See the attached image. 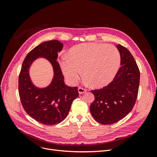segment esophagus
Wrapping results in <instances>:
<instances>
[{"label":"esophagus","mask_w":157,"mask_h":157,"mask_svg":"<svg viewBox=\"0 0 157 157\" xmlns=\"http://www.w3.org/2000/svg\"><path fill=\"white\" fill-rule=\"evenodd\" d=\"M78 90L79 94H84V93H85V92H86V89H85V88H82V87H81V86H79Z\"/></svg>","instance_id":"obj_1"}]
</instances>
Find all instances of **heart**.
Segmentation results:
<instances>
[{
	"label": "heart",
	"mask_w": 157,
	"mask_h": 157,
	"mask_svg": "<svg viewBox=\"0 0 157 157\" xmlns=\"http://www.w3.org/2000/svg\"><path fill=\"white\" fill-rule=\"evenodd\" d=\"M120 63V53L115 46L86 43L73 47L70 50V57H62L60 66L70 84H76L83 71L84 78L90 86L101 88L113 80Z\"/></svg>",
	"instance_id": "b5f03b06"
}]
</instances>
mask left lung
I'll use <instances>...</instances> for the list:
<instances>
[{"label":"left lung","mask_w":157,"mask_h":157,"mask_svg":"<svg viewBox=\"0 0 157 157\" xmlns=\"http://www.w3.org/2000/svg\"><path fill=\"white\" fill-rule=\"evenodd\" d=\"M121 55V67L114 79L101 89L91 90L95 100L90 106L94 118L103 125L123 119L135 105L139 86L140 72L128 49L117 45Z\"/></svg>","instance_id":"1"}]
</instances>
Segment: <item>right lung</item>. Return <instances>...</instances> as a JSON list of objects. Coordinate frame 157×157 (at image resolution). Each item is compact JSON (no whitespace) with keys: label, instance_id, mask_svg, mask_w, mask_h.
Returning <instances> with one entry per match:
<instances>
[{"label":"right lung","instance_id":"add662e5","mask_svg":"<svg viewBox=\"0 0 157 157\" xmlns=\"http://www.w3.org/2000/svg\"><path fill=\"white\" fill-rule=\"evenodd\" d=\"M63 44L57 40L45 41L30 51L25 59L18 78V92L24 110L37 121L53 125L62 121L70 111L73 101L79 95L78 87L64 83V77L56 61ZM38 57H44L52 63L54 76L51 84L44 89L33 85L29 76L31 63Z\"/></svg>","mask_w":157,"mask_h":157}]
</instances>
